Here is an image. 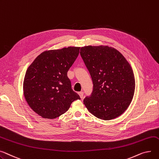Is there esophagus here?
<instances>
[{
  "mask_svg": "<svg viewBox=\"0 0 159 159\" xmlns=\"http://www.w3.org/2000/svg\"><path fill=\"white\" fill-rule=\"evenodd\" d=\"M78 93H79V94L80 98H83V96H84V93L80 91V92H79Z\"/></svg>",
  "mask_w": 159,
  "mask_h": 159,
  "instance_id": "34e87169",
  "label": "esophagus"
}]
</instances>
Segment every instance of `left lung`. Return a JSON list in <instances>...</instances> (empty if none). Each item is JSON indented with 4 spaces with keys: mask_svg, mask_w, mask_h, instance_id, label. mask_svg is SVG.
<instances>
[{
    "mask_svg": "<svg viewBox=\"0 0 159 159\" xmlns=\"http://www.w3.org/2000/svg\"><path fill=\"white\" fill-rule=\"evenodd\" d=\"M80 50L93 82V93L84 100V104L99 119L118 118L127 109L134 97L135 82L130 65L111 47L89 45Z\"/></svg>",
    "mask_w": 159,
    "mask_h": 159,
    "instance_id": "8db88e82",
    "label": "left lung"
}]
</instances>
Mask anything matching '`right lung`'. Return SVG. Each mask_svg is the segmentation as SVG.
Masks as SVG:
<instances>
[{
	"instance_id": "1",
	"label": "right lung",
	"mask_w": 159,
	"mask_h": 159,
	"mask_svg": "<svg viewBox=\"0 0 159 159\" xmlns=\"http://www.w3.org/2000/svg\"><path fill=\"white\" fill-rule=\"evenodd\" d=\"M80 48L44 51L28 67L23 83L24 95L29 106L42 118H56L68 110L73 101L80 99L72 90L67 76Z\"/></svg>"
}]
</instances>
